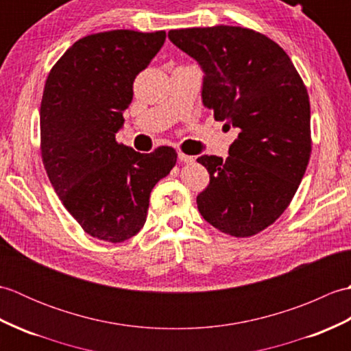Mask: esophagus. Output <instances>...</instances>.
Instances as JSON below:
<instances>
[{
	"mask_svg": "<svg viewBox=\"0 0 351 351\" xmlns=\"http://www.w3.org/2000/svg\"><path fill=\"white\" fill-rule=\"evenodd\" d=\"M178 158H180V161H182V162H187V164L195 161V158H193L191 155H185V154H182V152L178 154Z\"/></svg>",
	"mask_w": 351,
	"mask_h": 351,
	"instance_id": "obj_1",
	"label": "esophagus"
}]
</instances>
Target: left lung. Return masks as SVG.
<instances>
[{"label":"left lung","instance_id":"left-lung-1","mask_svg":"<svg viewBox=\"0 0 351 351\" xmlns=\"http://www.w3.org/2000/svg\"><path fill=\"white\" fill-rule=\"evenodd\" d=\"M170 42L205 72L204 106L234 126L229 156L202 155L210 185L202 217L237 238L259 234L293 200L312 151L309 95L278 43L250 28L215 25L169 32Z\"/></svg>","mask_w":351,"mask_h":351}]
</instances>
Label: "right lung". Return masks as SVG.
Segmentation results:
<instances>
[{"instance_id": "obj_1", "label": "right lung", "mask_w": 351, "mask_h": 351, "mask_svg": "<svg viewBox=\"0 0 351 351\" xmlns=\"http://www.w3.org/2000/svg\"><path fill=\"white\" fill-rule=\"evenodd\" d=\"M166 32L113 29L77 40L52 66L40 102V152L62 204L93 238L130 240L143 228L155 184L175 167L173 147L140 154L116 141L132 84Z\"/></svg>"}]
</instances>
